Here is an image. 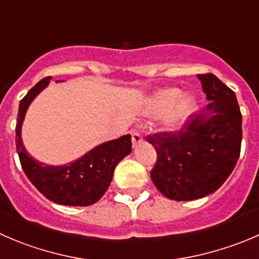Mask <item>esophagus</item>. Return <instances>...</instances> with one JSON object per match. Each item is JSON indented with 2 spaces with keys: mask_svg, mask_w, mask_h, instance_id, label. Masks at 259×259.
Listing matches in <instances>:
<instances>
[{
  "mask_svg": "<svg viewBox=\"0 0 259 259\" xmlns=\"http://www.w3.org/2000/svg\"><path fill=\"white\" fill-rule=\"evenodd\" d=\"M132 142H133V145H134V147H135V145L140 144V143L143 142L142 134H140L138 130H133V132H132Z\"/></svg>",
  "mask_w": 259,
  "mask_h": 259,
  "instance_id": "esophagus-1",
  "label": "esophagus"
}]
</instances>
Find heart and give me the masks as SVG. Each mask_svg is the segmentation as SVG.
<instances>
[{"instance_id": "obj_1", "label": "heart", "mask_w": 259, "mask_h": 259, "mask_svg": "<svg viewBox=\"0 0 259 259\" xmlns=\"http://www.w3.org/2000/svg\"><path fill=\"white\" fill-rule=\"evenodd\" d=\"M181 96V91L178 89H165L158 91L153 95L147 105V111L149 114L158 115L165 113L163 117V124L167 127H175L178 124L187 119L191 112L196 107V100L192 95Z\"/></svg>"}]
</instances>
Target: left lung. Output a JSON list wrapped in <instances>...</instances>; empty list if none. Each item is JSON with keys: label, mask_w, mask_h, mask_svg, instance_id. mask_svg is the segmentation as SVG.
<instances>
[{"label": "left lung", "mask_w": 259, "mask_h": 259, "mask_svg": "<svg viewBox=\"0 0 259 259\" xmlns=\"http://www.w3.org/2000/svg\"><path fill=\"white\" fill-rule=\"evenodd\" d=\"M209 104L178 132L155 133L150 170L155 187L176 201H191L215 192L234 169L242 144V114L234 91L212 73L197 74Z\"/></svg>", "instance_id": "1"}]
</instances>
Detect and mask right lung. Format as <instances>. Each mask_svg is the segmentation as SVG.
<instances>
[{"label":"right lung","mask_w":259,"mask_h":259,"mask_svg":"<svg viewBox=\"0 0 259 259\" xmlns=\"http://www.w3.org/2000/svg\"><path fill=\"white\" fill-rule=\"evenodd\" d=\"M50 78L47 77L37 82L20 101L16 122V149L20 163L30 182L48 200L67 206H89L104 196L117 163L130 154L132 135L102 143L68 164L49 165L30 157L22 144V121L27 107L49 84Z\"/></svg>","instance_id":"1"}]
</instances>
